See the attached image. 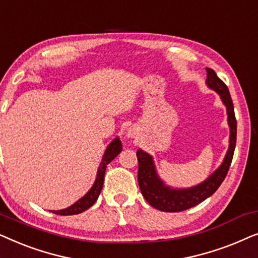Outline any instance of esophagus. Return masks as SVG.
I'll return each instance as SVG.
<instances>
[{"instance_id":"obj_1","label":"esophagus","mask_w":258,"mask_h":258,"mask_svg":"<svg viewBox=\"0 0 258 258\" xmlns=\"http://www.w3.org/2000/svg\"><path fill=\"white\" fill-rule=\"evenodd\" d=\"M126 135H128V137H135V136H136L135 130H133V129L128 130V134H126Z\"/></svg>"}]
</instances>
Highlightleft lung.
Segmentation results:
<instances>
[{"label": "left lung", "mask_w": 258, "mask_h": 258, "mask_svg": "<svg viewBox=\"0 0 258 258\" xmlns=\"http://www.w3.org/2000/svg\"><path fill=\"white\" fill-rule=\"evenodd\" d=\"M206 70L208 86L220 94L222 101L227 107L228 122L230 125V146H229L227 156L221 167L207 181L191 189L174 190L164 186L163 183L157 177L151 156L142 150H137L136 156L139 161L137 178H139L141 192L147 200V202L155 209L167 211V213H178V211L190 209V208L197 206L220 188L228 174L229 168H230L236 147V135H237V121L235 117L234 104H232L227 84L217 76V74L213 69L206 68Z\"/></svg>", "instance_id": "left-lung-1"}]
</instances>
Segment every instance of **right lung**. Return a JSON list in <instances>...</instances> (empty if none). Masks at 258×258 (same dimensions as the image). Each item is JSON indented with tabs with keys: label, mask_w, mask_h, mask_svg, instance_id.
<instances>
[{
	"label": "right lung",
	"mask_w": 258,
	"mask_h": 258,
	"mask_svg": "<svg viewBox=\"0 0 258 258\" xmlns=\"http://www.w3.org/2000/svg\"><path fill=\"white\" fill-rule=\"evenodd\" d=\"M121 150H122L121 141L118 139H115L110 144H109L107 150H105L104 156L102 158L101 165L100 168H98L96 181H95L93 188L90 189V191L88 192L86 196L82 197L80 201H77L75 204H73L72 207L67 208V209H63V210L52 211V213L62 215V216H68V215H76V214L83 213L84 210L89 209V208L96 202V200L98 199V195H100L102 190V186H103L105 168H107V165L110 163V162L114 160L119 153H121Z\"/></svg>",
	"instance_id": "1"
}]
</instances>
